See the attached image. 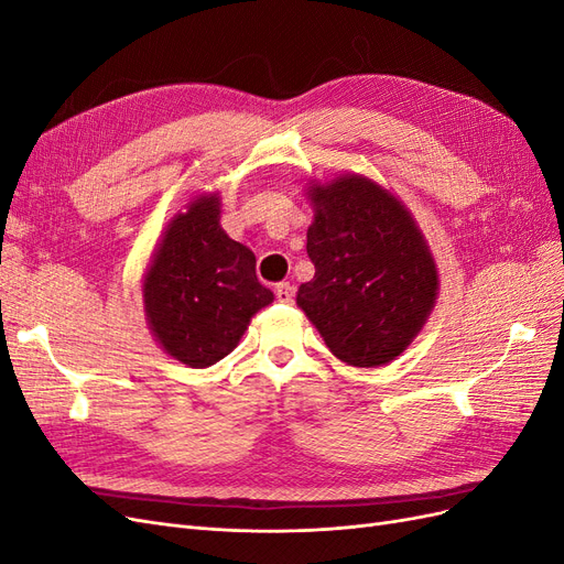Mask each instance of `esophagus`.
Segmentation results:
<instances>
[{
  "label": "esophagus",
  "instance_id": "esophagus-1",
  "mask_svg": "<svg viewBox=\"0 0 564 564\" xmlns=\"http://www.w3.org/2000/svg\"><path fill=\"white\" fill-rule=\"evenodd\" d=\"M275 296H278V301L280 303H294V286L289 284V282H282V284H278L275 286Z\"/></svg>",
  "mask_w": 564,
  "mask_h": 564
}]
</instances>
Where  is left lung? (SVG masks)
Here are the masks:
<instances>
[{
    "label": "left lung",
    "instance_id": "1",
    "mask_svg": "<svg viewBox=\"0 0 564 564\" xmlns=\"http://www.w3.org/2000/svg\"><path fill=\"white\" fill-rule=\"evenodd\" d=\"M315 278L296 305L327 348L352 367H381L406 350L435 308L437 268L404 204L367 176L308 187Z\"/></svg>",
    "mask_w": 564,
    "mask_h": 564
}]
</instances>
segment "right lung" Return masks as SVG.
Masks as SVG:
<instances>
[{
	"label": "right lung",
	"instance_id": "1",
	"mask_svg": "<svg viewBox=\"0 0 564 564\" xmlns=\"http://www.w3.org/2000/svg\"><path fill=\"white\" fill-rule=\"evenodd\" d=\"M270 303L253 251L220 228L216 193L199 195L172 218L143 278L148 327L166 355L195 369L212 367Z\"/></svg>",
	"mask_w": 564,
	"mask_h": 564
}]
</instances>
